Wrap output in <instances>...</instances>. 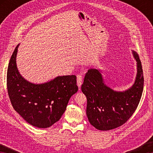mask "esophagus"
Masks as SVG:
<instances>
[{
    "label": "esophagus",
    "instance_id": "34e87169",
    "mask_svg": "<svg viewBox=\"0 0 153 153\" xmlns=\"http://www.w3.org/2000/svg\"><path fill=\"white\" fill-rule=\"evenodd\" d=\"M82 83V75L81 74L77 75V86H78L79 89H80Z\"/></svg>",
    "mask_w": 153,
    "mask_h": 153
}]
</instances>
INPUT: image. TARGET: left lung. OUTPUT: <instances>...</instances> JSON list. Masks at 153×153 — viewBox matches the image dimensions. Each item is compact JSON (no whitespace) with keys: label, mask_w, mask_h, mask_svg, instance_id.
Masks as SVG:
<instances>
[{"label":"left lung","mask_w":153,"mask_h":153,"mask_svg":"<svg viewBox=\"0 0 153 153\" xmlns=\"http://www.w3.org/2000/svg\"><path fill=\"white\" fill-rule=\"evenodd\" d=\"M137 62V75L133 86L117 92L105 84L100 70L90 69L85 75L82 92L87 98L86 115L89 122L99 130L107 131L122 126L133 115L140 100L144 76L139 56L132 51Z\"/></svg>","instance_id":"obj_1"}]
</instances>
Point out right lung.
Here are the masks:
<instances>
[{
    "instance_id": "1",
    "label": "right lung",
    "mask_w": 153,
    "mask_h": 153,
    "mask_svg": "<svg viewBox=\"0 0 153 153\" xmlns=\"http://www.w3.org/2000/svg\"><path fill=\"white\" fill-rule=\"evenodd\" d=\"M18 45L10 59L7 85L13 107L30 125L47 128L60 120L72 95L77 92L76 76H58L35 84L21 76L16 64Z\"/></svg>"
}]
</instances>
